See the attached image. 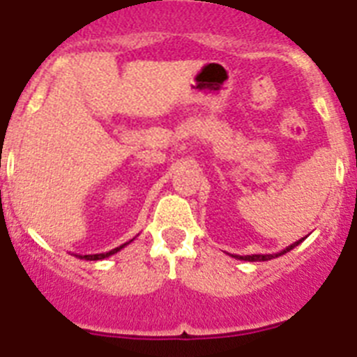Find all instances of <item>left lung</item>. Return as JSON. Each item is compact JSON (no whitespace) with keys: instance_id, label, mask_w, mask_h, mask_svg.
<instances>
[{"instance_id":"obj_1","label":"left lung","mask_w":357,"mask_h":357,"mask_svg":"<svg viewBox=\"0 0 357 357\" xmlns=\"http://www.w3.org/2000/svg\"><path fill=\"white\" fill-rule=\"evenodd\" d=\"M302 241H304V238H302V239H298V241H295V243H291V245H289V247H286L284 250L277 252V254H252V255H234V257H236V259H239V261H250V263H254V261H270V259H275V257H279V255L286 254V252L293 250V248H295V247H298V245H301Z\"/></svg>"}]
</instances>
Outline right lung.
I'll return each instance as SVG.
<instances>
[{
    "instance_id": "1",
    "label": "right lung",
    "mask_w": 357,
    "mask_h": 357,
    "mask_svg": "<svg viewBox=\"0 0 357 357\" xmlns=\"http://www.w3.org/2000/svg\"><path fill=\"white\" fill-rule=\"evenodd\" d=\"M134 239H130V241H127V243H123V245H119V247L112 248V250L103 252V254H89V255H77V254H75V255H77V257H80V259H85V261H102V259H107V257H110V255L118 254V252L121 250V248L127 247L128 243H132V241H134Z\"/></svg>"
}]
</instances>
